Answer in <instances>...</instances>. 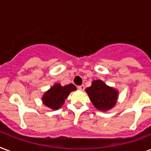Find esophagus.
<instances>
[{"label":"esophagus","instance_id":"1","mask_svg":"<svg viewBox=\"0 0 151 151\" xmlns=\"http://www.w3.org/2000/svg\"><path fill=\"white\" fill-rule=\"evenodd\" d=\"M85 87L84 85H79V86H78V88L80 90H84L85 89Z\"/></svg>","mask_w":151,"mask_h":151}]
</instances>
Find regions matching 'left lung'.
<instances>
[{"instance_id":"obj_1","label":"left lung","mask_w":151,"mask_h":151,"mask_svg":"<svg viewBox=\"0 0 151 151\" xmlns=\"http://www.w3.org/2000/svg\"><path fill=\"white\" fill-rule=\"evenodd\" d=\"M86 92L95 107L99 110H107L115 105L117 92L109 87L100 80L94 81L91 87L86 88Z\"/></svg>"}]
</instances>
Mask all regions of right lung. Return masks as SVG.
I'll return each mask as SVG.
<instances>
[{
    "instance_id": "add662e5",
    "label": "right lung",
    "mask_w": 151,
    "mask_h": 151,
    "mask_svg": "<svg viewBox=\"0 0 151 151\" xmlns=\"http://www.w3.org/2000/svg\"><path fill=\"white\" fill-rule=\"evenodd\" d=\"M76 87L73 84L61 86L59 84L52 87L43 96L44 104L52 110H58L63 104L65 99L67 98L70 92L75 91Z\"/></svg>"
}]
</instances>
